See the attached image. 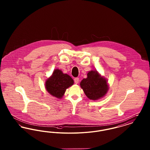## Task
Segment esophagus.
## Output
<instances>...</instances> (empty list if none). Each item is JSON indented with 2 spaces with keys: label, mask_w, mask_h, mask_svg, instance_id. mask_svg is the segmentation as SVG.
I'll list each match as a JSON object with an SVG mask.
<instances>
[{
  "label": "esophagus",
  "mask_w": 150,
  "mask_h": 150,
  "mask_svg": "<svg viewBox=\"0 0 150 150\" xmlns=\"http://www.w3.org/2000/svg\"><path fill=\"white\" fill-rule=\"evenodd\" d=\"M79 79L78 78H75L74 79V82L75 84H78L79 83Z\"/></svg>",
  "instance_id": "esophagus-1"
}]
</instances>
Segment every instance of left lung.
Here are the masks:
<instances>
[{"mask_svg": "<svg viewBox=\"0 0 150 150\" xmlns=\"http://www.w3.org/2000/svg\"><path fill=\"white\" fill-rule=\"evenodd\" d=\"M80 86L90 100H97L103 97L108 91L106 80L101 77L97 71H91L87 78L83 79Z\"/></svg>", "mask_w": 150, "mask_h": 150, "instance_id": "1", "label": "left lung"}]
</instances>
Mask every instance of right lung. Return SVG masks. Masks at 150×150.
<instances>
[{"instance_id":"right-lung-1","label":"right lung","mask_w":150,"mask_h":150,"mask_svg":"<svg viewBox=\"0 0 150 150\" xmlns=\"http://www.w3.org/2000/svg\"><path fill=\"white\" fill-rule=\"evenodd\" d=\"M74 84L73 79L67 74H63L59 70H55L52 76L45 83L47 91L53 96L61 98L66 89Z\"/></svg>"}]
</instances>
